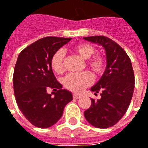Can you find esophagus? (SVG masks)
I'll use <instances>...</instances> for the list:
<instances>
[{
  "mask_svg": "<svg viewBox=\"0 0 148 148\" xmlns=\"http://www.w3.org/2000/svg\"><path fill=\"white\" fill-rule=\"evenodd\" d=\"M73 97H74V99H78V98H80V95H78V94H73Z\"/></svg>",
  "mask_w": 148,
  "mask_h": 148,
  "instance_id": "1",
  "label": "esophagus"
}]
</instances>
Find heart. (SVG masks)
Instances as JSON below:
<instances>
[{"label": "heart", "mask_w": 148, "mask_h": 148, "mask_svg": "<svg viewBox=\"0 0 148 148\" xmlns=\"http://www.w3.org/2000/svg\"><path fill=\"white\" fill-rule=\"evenodd\" d=\"M73 51L83 59H88L95 53V48L88 44H80L73 48ZM64 58L65 54L62 50H58L54 53L51 60V66L56 73L61 74L64 72ZM105 61L99 55H95L88 59L87 66L95 74H99L104 69ZM93 78L89 72H82L79 74H69L63 79V84L68 90L74 92H80L85 87L91 85Z\"/></svg>", "instance_id": "b5f03b06"}]
</instances>
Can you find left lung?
<instances>
[{
    "label": "left lung",
    "instance_id": "8db88e82",
    "mask_svg": "<svg viewBox=\"0 0 148 148\" xmlns=\"http://www.w3.org/2000/svg\"><path fill=\"white\" fill-rule=\"evenodd\" d=\"M103 47L106 54V69L96 84L91 88L101 98L91 99V107L84 112L86 120L100 129L118 122L129 108L134 89V74L131 61L116 42L103 36L83 37Z\"/></svg>",
    "mask_w": 148,
    "mask_h": 148
}]
</instances>
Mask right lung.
<instances>
[{
  "instance_id": "right-lung-1",
  "label": "right lung",
  "mask_w": 148,
  "mask_h": 148,
  "mask_svg": "<svg viewBox=\"0 0 148 148\" xmlns=\"http://www.w3.org/2000/svg\"><path fill=\"white\" fill-rule=\"evenodd\" d=\"M70 40L71 38H42L24 49L17 59L13 76L16 102L25 117L39 128L56 124L73 99L72 93L62 89L57 81L51 66L54 53ZM47 87L58 91L49 94Z\"/></svg>"
}]
</instances>
